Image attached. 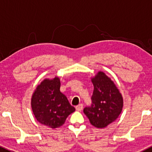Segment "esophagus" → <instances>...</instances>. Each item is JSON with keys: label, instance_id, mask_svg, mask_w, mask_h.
Segmentation results:
<instances>
[{"label": "esophagus", "instance_id": "obj_1", "mask_svg": "<svg viewBox=\"0 0 152 152\" xmlns=\"http://www.w3.org/2000/svg\"><path fill=\"white\" fill-rule=\"evenodd\" d=\"M76 111H81L82 109H83V104H78V106H76Z\"/></svg>", "mask_w": 152, "mask_h": 152}]
</instances>
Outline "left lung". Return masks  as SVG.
<instances>
[{
  "label": "left lung",
  "instance_id": "8db88e82",
  "mask_svg": "<svg viewBox=\"0 0 152 152\" xmlns=\"http://www.w3.org/2000/svg\"><path fill=\"white\" fill-rule=\"evenodd\" d=\"M91 80L94 87L92 104L85 108L83 113L94 126L105 128L116 121L121 113L123 96L114 82L103 71H98Z\"/></svg>",
  "mask_w": 152,
  "mask_h": 152
}]
</instances>
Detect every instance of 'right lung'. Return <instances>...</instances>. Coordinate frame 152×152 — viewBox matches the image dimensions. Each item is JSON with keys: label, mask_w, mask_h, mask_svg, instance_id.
I'll return each mask as SVG.
<instances>
[{"label": "right lung", "mask_w": 152, "mask_h": 152, "mask_svg": "<svg viewBox=\"0 0 152 152\" xmlns=\"http://www.w3.org/2000/svg\"><path fill=\"white\" fill-rule=\"evenodd\" d=\"M58 76L45 78L38 84L31 96V106L36 120L48 128L56 129L65 123L75 111L67 98L60 91Z\"/></svg>", "instance_id": "1"}]
</instances>
